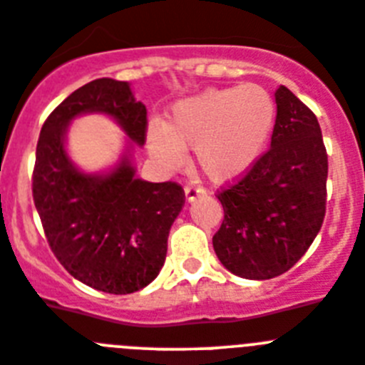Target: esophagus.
Instances as JSON below:
<instances>
[{
    "label": "esophagus",
    "mask_w": 365,
    "mask_h": 365,
    "mask_svg": "<svg viewBox=\"0 0 365 365\" xmlns=\"http://www.w3.org/2000/svg\"><path fill=\"white\" fill-rule=\"evenodd\" d=\"M205 195V189L200 185H195V183H189V185H185V200L187 202H195L198 196Z\"/></svg>",
    "instance_id": "34e87169"
}]
</instances>
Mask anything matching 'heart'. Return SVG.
<instances>
[{
    "label": "heart",
    "mask_w": 365,
    "mask_h": 365,
    "mask_svg": "<svg viewBox=\"0 0 365 365\" xmlns=\"http://www.w3.org/2000/svg\"><path fill=\"white\" fill-rule=\"evenodd\" d=\"M277 120V103L267 88L247 83L209 88L178 101L165 125H150L147 147L162 165L180 167L183 149L212 182L240 178L260 158Z\"/></svg>",
    "instance_id": "obj_1"
}]
</instances>
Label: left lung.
Segmentation results:
<instances>
[{
    "label": "left lung",
    "instance_id": "left-lung-1",
    "mask_svg": "<svg viewBox=\"0 0 365 365\" xmlns=\"http://www.w3.org/2000/svg\"><path fill=\"white\" fill-rule=\"evenodd\" d=\"M271 149L235 183L216 190L223 220L212 236L236 277L269 280L293 267L320 231L327 202V150L313 110L277 91Z\"/></svg>",
    "mask_w": 365,
    "mask_h": 365
}]
</instances>
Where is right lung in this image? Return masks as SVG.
<instances>
[{
	"label": "right lung",
	"mask_w": 365,
	"mask_h": 365,
	"mask_svg": "<svg viewBox=\"0 0 365 365\" xmlns=\"http://www.w3.org/2000/svg\"><path fill=\"white\" fill-rule=\"evenodd\" d=\"M81 113L109 114L133 142L145 143L147 109L134 100L129 83L91 81L45 120L32 198L52 252L72 277L103 293L129 294L158 277L185 192L176 182L136 180L129 160L107 176L81 175L63 147L67 123Z\"/></svg>",
	"instance_id": "obj_1"
}]
</instances>
